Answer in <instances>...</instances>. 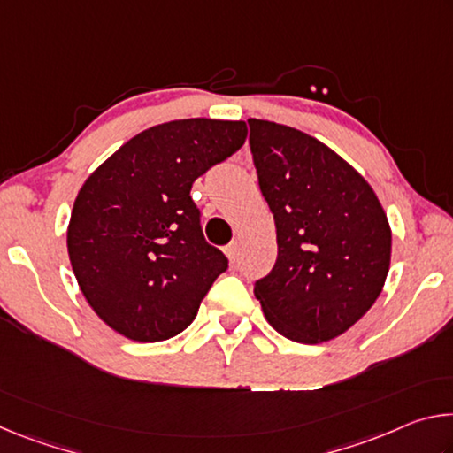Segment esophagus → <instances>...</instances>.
Here are the masks:
<instances>
[{"label":"esophagus","instance_id":"obj_1","mask_svg":"<svg viewBox=\"0 0 453 453\" xmlns=\"http://www.w3.org/2000/svg\"><path fill=\"white\" fill-rule=\"evenodd\" d=\"M226 256L229 257V262H235V257H237V243L234 242V243H229L227 248H226Z\"/></svg>","mask_w":453,"mask_h":453}]
</instances>
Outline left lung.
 Returning <instances> with one entry per match:
<instances>
[{"label": "left lung", "instance_id": "left-lung-1", "mask_svg": "<svg viewBox=\"0 0 453 453\" xmlns=\"http://www.w3.org/2000/svg\"><path fill=\"white\" fill-rule=\"evenodd\" d=\"M248 124L278 229V259L254 294L288 340H334L381 294L392 259L388 216L370 183L326 143L275 121Z\"/></svg>", "mask_w": 453, "mask_h": 453}]
</instances>
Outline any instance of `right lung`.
<instances>
[{"mask_svg":"<svg viewBox=\"0 0 453 453\" xmlns=\"http://www.w3.org/2000/svg\"><path fill=\"white\" fill-rule=\"evenodd\" d=\"M245 137V121H167L126 142L81 186L67 254L91 310L127 340L183 332L227 270V257L205 242L189 191Z\"/></svg>","mask_w":453,"mask_h":453,"instance_id":"1","label":"right lung"}]
</instances>
